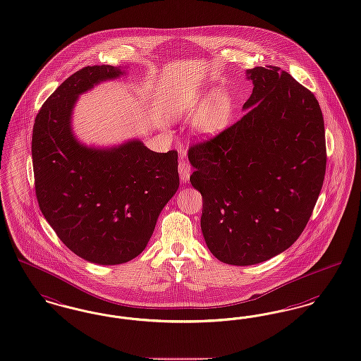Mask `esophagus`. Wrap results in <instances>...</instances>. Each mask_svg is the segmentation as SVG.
<instances>
[{
    "mask_svg": "<svg viewBox=\"0 0 361 361\" xmlns=\"http://www.w3.org/2000/svg\"><path fill=\"white\" fill-rule=\"evenodd\" d=\"M178 173H180L181 181L187 183L188 178L190 176V165H189V162L184 157H181L180 161H178Z\"/></svg>",
    "mask_w": 361,
    "mask_h": 361,
    "instance_id": "esophagus-1",
    "label": "esophagus"
}]
</instances>
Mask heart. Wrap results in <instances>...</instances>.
<instances>
[{
    "instance_id": "heart-1",
    "label": "heart",
    "mask_w": 361,
    "mask_h": 361,
    "mask_svg": "<svg viewBox=\"0 0 361 361\" xmlns=\"http://www.w3.org/2000/svg\"><path fill=\"white\" fill-rule=\"evenodd\" d=\"M209 104H212V109L202 121V131L207 134L214 133L219 128L220 116L224 113V99L221 98V95L217 91H212L208 97L202 98L200 102H195V104H193V109L197 111H202L204 109H207Z\"/></svg>"
}]
</instances>
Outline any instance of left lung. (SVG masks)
Returning <instances> with one entry per match:
<instances>
[{
    "label": "left lung",
    "mask_w": 361,
    "mask_h": 361,
    "mask_svg": "<svg viewBox=\"0 0 361 361\" xmlns=\"http://www.w3.org/2000/svg\"><path fill=\"white\" fill-rule=\"evenodd\" d=\"M247 78L254 88L245 116L188 152L205 243L235 266L270 259L300 238L326 169L314 94L275 66L248 70Z\"/></svg>",
    "instance_id": "obj_1"
}]
</instances>
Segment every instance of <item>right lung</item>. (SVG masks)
Here are the masks:
<instances>
[{
	"instance_id": "1",
	"label": "right lung",
	"mask_w": 361,
	"mask_h": 361,
	"mask_svg": "<svg viewBox=\"0 0 361 361\" xmlns=\"http://www.w3.org/2000/svg\"><path fill=\"white\" fill-rule=\"evenodd\" d=\"M123 75L119 67H85L44 102L35 119L32 159L39 207L59 239L83 259L121 264L138 257L180 178L177 152L156 153L141 141L98 149L71 129L78 97Z\"/></svg>"
}]
</instances>
